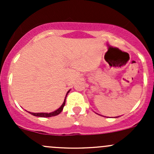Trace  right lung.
I'll list each match as a JSON object with an SVG mask.
<instances>
[{"label":"right lung","instance_id":"1","mask_svg":"<svg viewBox=\"0 0 154 154\" xmlns=\"http://www.w3.org/2000/svg\"><path fill=\"white\" fill-rule=\"evenodd\" d=\"M70 91H68L67 94H66V97H65V100L64 101H63V103L62 104V106L60 107L59 109H57V110H55V111L54 112H38V113H34V112H29V113H30L31 115H32V116H37V117H42V118H48V117H52V116H57V115L60 114V112H61L62 111H63V107H64L65 104H66V97H67L68 92Z\"/></svg>","mask_w":154,"mask_h":154}]
</instances>
